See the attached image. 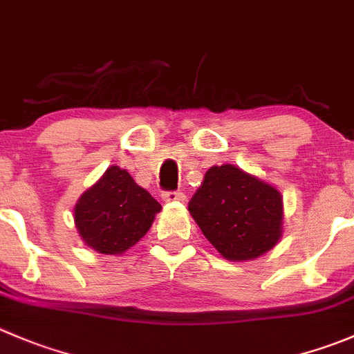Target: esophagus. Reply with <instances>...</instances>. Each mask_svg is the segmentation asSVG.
<instances>
[{
	"mask_svg": "<svg viewBox=\"0 0 354 354\" xmlns=\"http://www.w3.org/2000/svg\"><path fill=\"white\" fill-rule=\"evenodd\" d=\"M162 201L164 202H185L187 195L183 192H162Z\"/></svg>",
	"mask_w": 354,
	"mask_h": 354,
	"instance_id": "obj_1",
	"label": "esophagus"
}]
</instances>
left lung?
I'll use <instances>...</instances> for the list:
<instances>
[{"label":"left lung","instance_id":"obj_1","mask_svg":"<svg viewBox=\"0 0 354 354\" xmlns=\"http://www.w3.org/2000/svg\"><path fill=\"white\" fill-rule=\"evenodd\" d=\"M188 211L205 239L230 261L256 259L282 236L280 192L232 164L205 173Z\"/></svg>","mask_w":354,"mask_h":354}]
</instances>
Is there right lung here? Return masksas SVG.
Returning <instances> with one entry per match:
<instances>
[{"label": "right lung", "instance_id": "obj_1", "mask_svg": "<svg viewBox=\"0 0 354 354\" xmlns=\"http://www.w3.org/2000/svg\"><path fill=\"white\" fill-rule=\"evenodd\" d=\"M160 209L128 171L111 166L79 197L74 223L86 245L100 254H122L149 232Z\"/></svg>", "mask_w": 354, "mask_h": 354}]
</instances>
